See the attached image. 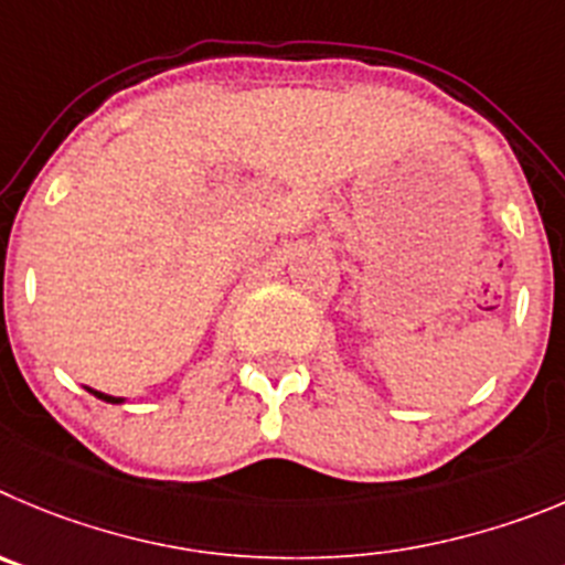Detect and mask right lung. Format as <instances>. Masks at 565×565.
<instances>
[{"label": "right lung", "mask_w": 565, "mask_h": 565, "mask_svg": "<svg viewBox=\"0 0 565 565\" xmlns=\"http://www.w3.org/2000/svg\"><path fill=\"white\" fill-rule=\"evenodd\" d=\"M95 396H98V399H104V403H124V399H120V396H109V394H100V391H93Z\"/></svg>", "instance_id": "add662e5"}]
</instances>
